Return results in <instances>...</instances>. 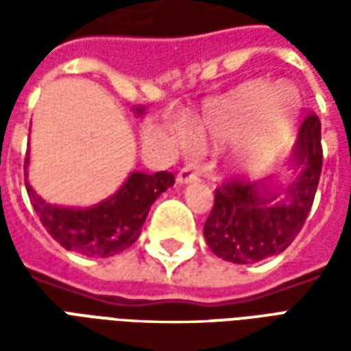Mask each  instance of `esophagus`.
Returning a JSON list of instances; mask_svg holds the SVG:
<instances>
[{
    "mask_svg": "<svg viewBox=\"0 0 351 351\" xmlns=\"http://www.w3.org/2000/svg\"><path fill=\"white\" fill-rule=\"evenodd\" d=\"M199 180V175L197 173H193L190 167H184L178 171V175H176V184H180V186H184V184H191V182H197Z\"/></svg>",
    "mask_w": 351,
    "mask_h": 351,
    "instance_id": "obj_1",
    "label": "esophagus"
}]
</instances>
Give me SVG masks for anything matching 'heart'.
<instances>
[{
  "label": "heart",
  "instance_id": "obj_1",
  "mask_svg": "<svg viewBox=\"0 0 351 351\" xmlns=\"http://www.w3.org/2000/svg\"><path fill=\"white\" fill-rule=\"evenodd\" d=\"M299 99L289 86L271 88L252 80L213 101L203 112L199 133L214 145L233 143L231 158L239 169L256 171L269 165L291 135ZM182 148L193 146L186 130L176 131Z\"/></svg>",
  "mask_w": 351,
  "mask_h": 351
}]
</instances>
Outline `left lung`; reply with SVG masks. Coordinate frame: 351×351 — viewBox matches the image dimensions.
Masks as SVG:
<instances>
[{
	"label": "left lung",
	"mask_w": 351,
	"mask_h": 351,
	"mask_svg": "<svg viewBox=\"0 0 351 351\" xmlns=\"http://www.w3.org/2000/svg\"><path fill=\"white\" fill-rule=\"evenodd\" d=\"M322 123L310 112L301 123L289 161L291 178L282 191L269 180L235 178L214 191L205 221L206 244L218 258L237 265L258 263L293 243L308 216L322 175Z\"/></svg>",
	"instance_id": "1"
}]
</instances>
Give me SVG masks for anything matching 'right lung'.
I'll return each mask as SVG.
<instances>
[{
  "instance_id": "obj_1",
  "label": "right lung",
  "mask_w": 351,
  "mask_h": 351,
  "mask_svg": "<svg viewBox=\"0 0 351 351\" xmlns=\"http://www.w3.org/2000/svg\"><path fill=\"white\" fill-rule=\"evenodd\" d=\"M135 114H145V107H135ZM29 154L24 161L26 190L39 220L50 237L65 250L86 258H110L128 250L141 235L148 210L163 191L175 184L167 171L154 175L131 173L120 190L99 205L88 208L50 205L34 191L27 182Z\"/></svg>"
}]
</instances>
